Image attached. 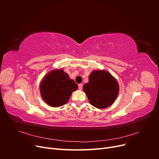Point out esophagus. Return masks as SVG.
Returning <instances> with one entry per match:
<instances>
[{
  "mask_svg": "<svg viewBox=\"0 0 159 159\" xmlns=\"http://www.w3.org/2000/svg\"><path fill=\"white\" fill-rule=\"evenodd\" d=\"M82 88H83V85L81 84H79V85H78V89H79L80 90H81V89H82Z\"/></svg>",
  "mask_w": 159,
  "mask_h": 159,
  "instance_id": "obj_1",
  "label": "esophagus"
}]
</instances>
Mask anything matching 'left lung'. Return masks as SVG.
<instances>
[{
    "instance_id": "left-lung-1",
    "label": "left lung",
    "mask_w": 159,
    "mask_h": 159,
    "mask_svg": "<svg viewBox=\"0 0 159 159\" xmlns=\"http://www.w3.org/2000/svg\"><path fill=\"white\" fill-rule=\"evenodd\" d=\"M83 89L90 103L98 109H105L111 105L119 93V85L113 77L104 70L92 71L89 82Z\"/></svg>"
}]
</instances>
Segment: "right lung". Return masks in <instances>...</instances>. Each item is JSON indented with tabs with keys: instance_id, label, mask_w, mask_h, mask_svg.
Listing matches in <instances>:
<instances>
[{
	"instance_id": "1",
	"label": "right lung",
	"mask_w": 159,
	"mask_h": 159,
	"mask_svg": "<svg viewBox=\"0 0 159 159\" xmlns=\"http://www.w3.org/2000/svg\"><path fill=\"white\" fill-rule=\"evenodd\" d=\"M40 88L45 102L51 107H57L68 102L72 92L78 89V85L63 70H56L44 77Z\"/></svg>"
}]
</instances>
